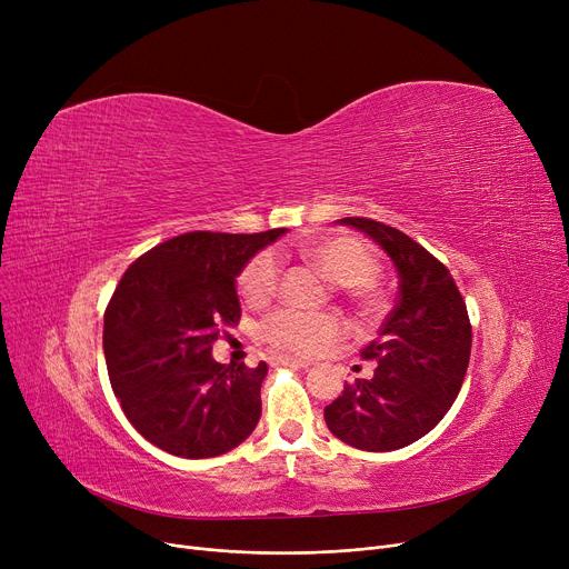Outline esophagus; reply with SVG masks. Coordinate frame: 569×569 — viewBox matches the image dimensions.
Instances as JSON below:
<instances>
[{"label": "esophagus", "mask_w": 569, "mask_h": 569, "mask_svg": "<svg viewBox=\"0 0 569 569\" xmlns=\"http://www.w3.org/2000/svg\"><path fill=\"white\" fill-rule=\"evenodd\" d=\"M269 365H288V367H297V369L309 367L307 360H297V357H288V355H272L269 357Z\"/></svg>", "instance_id": "1"}]
</instances>
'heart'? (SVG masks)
Here are the masks:
<instances>
[{
    "instance_id": "1",
    "label": "heart",
    "mask_w": 569,
    "mask_h": 569,
    "mask_svg": "<svg viewBox=\"0 0 569 569\" xmlns=\"http://www.w3.org/2000/svg\"><path fill=\"white\" fill-rule=\"evenodd\" d=\"M297 256L337 283L343 300L365 318L385 311V295L378 286L380 262L365 239L355 234H325L297 244ZM281 264L272 251L256 253L237 277V290L247 307H264L279 290ZM343 335L335 313H302L279 309L260 325V339L290 355H313Z\"/></svg>"
}]
</instances>
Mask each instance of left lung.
Here are the masks:
<instances>
[{
    "mask_svg": "<svg viewBox=\"0 0 569 569\" xmlns=\"http://www.w3.org/2000/svg\"><path fill=\"white\" fill-rule=\"evenodd\" d=\"M367 232L399 272L397 305L367 348L371 378L348 382L325 408L330 431L365 452H392L427 436L455 403L470 360L472 327L447 269L420 242L382 221L339 219Z\"/></svg>",
    "mask_w": 569,
    "mask_h": 569,
    "instance_id": "left-lung-1",
    "label": "left lung"
}]
</instances>
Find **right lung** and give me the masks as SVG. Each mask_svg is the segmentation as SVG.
<instances>
[{
  "label": "right lung",
  "mask_w": 569,
  "mask_h": 569,
  "mask_svg": "<svg viewBox=\"0 0 569 569\" xmlns=\"http://www.w3.org/2000/svg\"><path fill=\"white\" fill-rule=\"evenodd\" d=\"M283 232L179 234L117 283L103 316L110 385L127 420L163 452L219 457L256 429L267 365H219L212 343L242 316L237 274Z\"/></svg>",
  "instance_id": "1"
}]
</instances>
